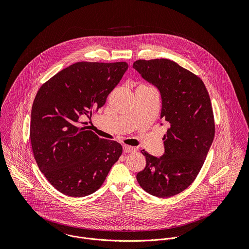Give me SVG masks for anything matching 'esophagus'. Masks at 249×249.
<instances>
[{
    "label": "esophagus",
    "instance_id": "1",
    "mask_svg": "<svg viewBox=\"0 0 249 249\" xmlns=\"http://www.w3.org/2000/svg\"><path fill=\"white\" fill-rule=\"evenodd\" d=\"M123 150L124 153H129V152H133L136 150V148L134 146L131 145H127V144H124L123 145Z\"/></svg>",
    "mask_w": 249,
    "mask_h": 249
}]
</instances>
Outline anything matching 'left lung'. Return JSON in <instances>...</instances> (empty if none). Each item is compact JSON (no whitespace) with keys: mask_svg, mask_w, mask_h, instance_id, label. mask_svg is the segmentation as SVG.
<instances>
[{"mask_svg":"<svg viewBox=\"0 0 249 249\" xmlns=\"http://www.w3.org/2000/svg\"><path fill=\"white\" fill-rule=\"evenodd\" d=\"M133 68L159 89L160 119L170 125L164 155L157 158L142 149L146 164L136 178L146 193L170 197L186 190L204 164L214 136L211 100L200 77L175 61L139 59Z\"/></svg>","mask_w":249,"mask_h":249,"instance_id":"left-lung-1","label":"left lung"}]
</instances>
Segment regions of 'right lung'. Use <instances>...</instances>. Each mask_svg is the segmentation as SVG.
Here are the masks:
<instances>
[{
  "instance_id": "1",
  "label": "right lung",
  "mask_w": 249,
  "mask_h": 249,
  "mask_svg": "<svg viewBox=\"0 0 249 249\" xmlns=\"http://www.w3.org/2000/svg\"><path fill=\"white\" fill-rule=\"evenodd\" d=\"M127 68L126 62H76L38 90L30 130L33 152L39 170L61 194L95 193L122 155L121 143L86 130L80 118L106 104Z\"/></svg>"
}]
</instances>
